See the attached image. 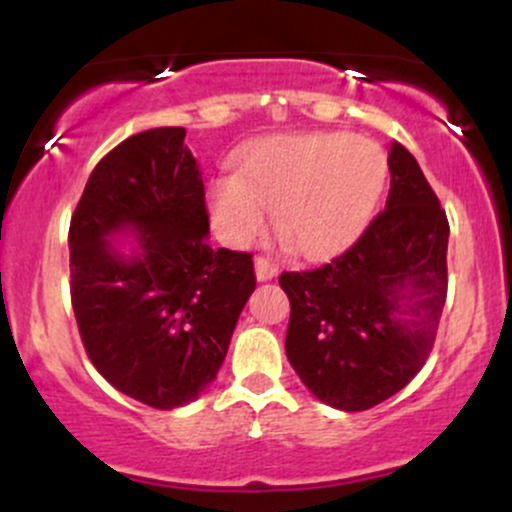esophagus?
Returning a JSON list of instances; mask_svg holds the SVG:
<instances>
[{"label":"esophagus","instance_id":"34e87169","mask_svg":"<svg viewBox=\"0 0 512 512\" xmlns=\"http://www.w3.org/2000/svg\"><path fill=\"white\" fill-rule=\"evenodd\" d=\"M255 274H257V281H269V279H274V276H276L274 262L269 260V257L257 255V257H255Z\"/></svg>","mask_w":512,"mask_h":512}]
</instances>
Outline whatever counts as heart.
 Wrapping results in <instances>:
<instances>
[{"label":"heart","mask_w":512,"mask_h":512,"mask_svg":"<svg viewBox=\"0 0 512 512\" xmlns=\"http://www.w3.org/2000/svg\"><path fill=\"white\" fill-rule=\"evenodd\" d=\"M387 158L346 132L281 134L255 144L233 178L209 187V214L231 245L255 243L276 214V236L296 255L320 260L349 248L383 197Z\"/></svg>","instance_id":"b5f03b06"}]
</instances>
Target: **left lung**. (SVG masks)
<instances>
[{"label":"left lung","mask_w":512,"mask_h":512,"mask_svg":"<svg viewBox=\"0 0 512 512\" xmlns=\"http://www.w3.org/2000/svg\"><path fill=\"white\" fill-rule=\"evenodd\" d=\"M390 195L349 250L284 272L286 356L320 402L363 411L424 368L448 296V216L402 144L390 149Z\"/></svg>","instance_id":"obj_1"}]
</instances>
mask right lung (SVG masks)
<instances>
[{"instance_id": "right-lung-1", "label": "right lung", "mask_w": 512, "mask_h": 512, "mask_svg": "<svg viewBox=\"0 0 512 512\" xmlns=\"http://www.w3.org/2000/svg\"><path fill=\"white\" fill-rule=\"evenodd\" d=\"M135 231V252L107 238ZM197 161L182 127L134 134L101 158L69 223L81 342L115 390L154 409L202 395L255 291L250 252L211 250Z\"/></svg>"}]
</instances>
